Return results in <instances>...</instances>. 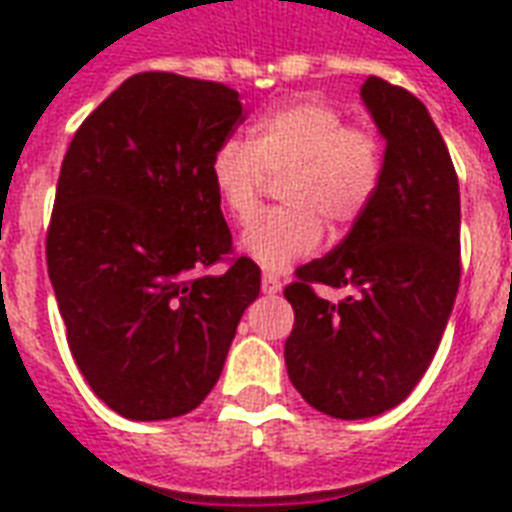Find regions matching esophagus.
<instances>
[{
    "label": "esophagus",
    "mask_w": 512,
    "mask_h": 512,
    "mask_svg": "<svg viewBox=\"0 0 512 512\" xmlns=\"http://www.w3.org/2000/svg\"><path fill=\"white\" fill-rule=\"evenodd\" d=\"M261 291L264 293L280 291V280H277V275H272V272H264V275H261Z\"/></svg>",
    "instance_id": "obj_1"
}]
</instances>
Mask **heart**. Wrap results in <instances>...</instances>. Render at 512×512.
<instances>
[{"mask_svg": "<svg viewBox=\"0 0 512 512\" xmlns=\"http://www.w3.org/2000/svg\"><path fill=\"white\" fill-rule=\"evenodd\" d=\"M384 146L371 128L344 125V114L318 98H299L256 117L248 144L229 138L211 157V184L224 211L248 224L269 178H280L283 208L243 232L240 248L264 269H283L320 245L323 224L342 232L374 202Z\"/></svg>", "mask_w": 512, "mask_h": 512, "instance_id": "b5f03b06", "label": "heart"}]
</instances>
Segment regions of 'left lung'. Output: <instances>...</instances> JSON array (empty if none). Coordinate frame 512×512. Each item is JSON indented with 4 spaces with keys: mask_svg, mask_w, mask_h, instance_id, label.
<instances>
[{
    "mask_svg": "<svg viewBox=\"0 0 512 512\" xmlns=\"http://www.w3.org/2000/svg\"><path fill=\"white\" fill-rule=\"evenodd\" d=\"M360 95L387 141L379 192L350 235L283 291L293 307L288 376L336 419L406 400L441 344L462 272L457 170L425 104L382 77H368ZM315 284L351 293L328 302Z\"/></svg>",
    "mask_w": 512,
    "mask_h": 512,
    "instance_id": "left-lung-1",
    "label": "left lung"
}]
</instances>
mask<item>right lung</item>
<instances>
[{
  "label": "right lung",
  "instance_id": "add662e5",
  "mask_svg": "<svg viewBox=\"0 0 512 512\" xmlns=\"http://www.w3.org/2000/svg\"><path fill=\"white\" fill-rule=\"evenodd\" d=\"M221 82L141 71L63 157L47 272L79 371L125 419L189 414L219 382L261 269L232 256L211 157L243 122ZM219 260L224 276H200Z\"/></svg>",
  "mask_w": 512,
  "mask_h": 512
}]
</instances>
